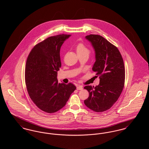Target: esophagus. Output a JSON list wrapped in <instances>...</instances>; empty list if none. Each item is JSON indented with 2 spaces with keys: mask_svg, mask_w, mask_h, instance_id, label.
Segmentation results:
<instances>
[{
  "mask_svg": "<svg viewBox=\"0 0 149 149\" xmlns=\"http://www.w3.org/2000/svg\"><path fill=\"white\" fill-rule=\"evenodd\" d=\"M83 86L82 85H78L77 86V89H78V90H81V89H83Z\"/></svg>",
  "mask_w": 149,
  "mask_h": 149,
  "instance_id": "obj_1",
  "label": "esophagus"
}]
</instances>
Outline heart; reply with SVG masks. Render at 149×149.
Listing matches in <instances>:
<instances>
[{"label":"heart","instance_id":"heart-1","mask_svg":"<svg viewBox=\"0 0 149 149\" xmlns=\"http://www.w3.org/2000/svg\"><path fill=\"white\" fill-rule=\"evenodd\" d=\"M76 50L77 54H87L89 55L91 53V50H89L84 43H80L77 45L76 47Z\"/></svg>","mask_w":149,"mask_h":149}]
</instances>
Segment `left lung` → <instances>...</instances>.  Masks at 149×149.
Segmentation results:
<instances>
[{
    "mask_svg": "<svg viewBox=\"0 0 149 149\" xmlns=\"http://www.w3.org/2000/svg\"><path fill=\"white\" fill-rule=\"evenodd\" d=\"M85 38L92 43L95 52L96 61L93 71L99 77V84L94 88H84L89 94L85 106L96 112L110 109L117 102L123 91L125 69L120 51L106 38L98 35H89Z\"/></svg>",
    "mask_w": 149,
    "mask_h": 149,
    "instance_id": "8db88e82",
    "label": "left lung"
}]
</instances>
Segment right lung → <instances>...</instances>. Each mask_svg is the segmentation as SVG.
Masks as SVG:
<instances>
[{"label":"right lung","instance_id":"1","mask_svg":"<svg viewBox=\"0 0 149 149\" xmlns=\"http://www.w3.org/2000/svg\"><path fill=\"white\" fill-rule=\"evenodd\" d=\"M70 35L51 36L37 43L27 57L25 83L30 98L43 112L55 113L63 108L76 86L58 83L57 71L61 66L60 50Z\"/></svg>","mask_w":149,"mask_h":149}]
</instances>
